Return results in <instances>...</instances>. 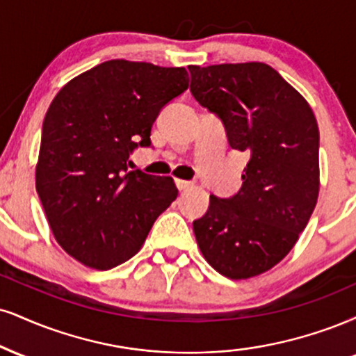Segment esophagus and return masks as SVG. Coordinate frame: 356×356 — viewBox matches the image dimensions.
<instances>
[{
	"label": "esophagus",
	"mask_w": 356,
	"mask_h": 356,
	"mask_svg": "<svg viewBox=\"0 0 356 356\" xmlns=\"http://www.w3.org/2000/svg\"><path fill=\"white\" fill-rule=\"evenodd\" d=\"M175 186H177L179 191H187L192 186V182L182 181V179H175Z\"/></svg>",
	"instance_id": "1"
}]
</instances>
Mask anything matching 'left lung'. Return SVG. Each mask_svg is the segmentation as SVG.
I'll return each mask as SVG.
<instances>
[{
    "instance_id": "8db88e82",
    "label": "left lung",
    "mask_w": 356,
    "mask_h": 356,
    "mask_svg": "<svg viewBox=\"0 0 356 356\" xmlns=\"http://www.w3.org/2000/svg\"><path fill=\"white\" fill-rule=\"evenodd\" d=\"M192 96L224 122L232 149L250 154L241 191L211 195L194 220L197 245L227 278L270 270L297 243L320 191L318 124L305 97L265 63L189 66Z\"/></svg>"
}]
</instances>
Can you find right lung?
Segmentation results:
<instances>
[{
  "instance_id": "obj_1",
  "label": "right lung",
  "mask_w": 356,
  "mask_h": 356,
  "mask_svg": "<svg viewBox=\"0 0 356 356\" xmlns=\"http://www.w3.org/2000/svg\"><path fill=\"white\" fill-rule=\"evenodd\" d=\"M189 88L186 67L111 59L56 94L42 122L36 191L56 242L96 270L140 250L174 202L172 177L129 170L159 111Z\"/></svg>"
}]
</instances>
